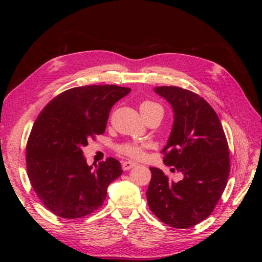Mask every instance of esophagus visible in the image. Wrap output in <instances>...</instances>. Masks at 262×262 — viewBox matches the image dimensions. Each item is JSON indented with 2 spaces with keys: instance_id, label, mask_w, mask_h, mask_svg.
Returning a JSON list of instances; mask_svg holds the SVG:
<instances>
[{
  "instance_id": "34e87169",
  "label": "esophagus",
  "mask_w": 262,
  "mask_h": 262,
  "mask_svg": "<svg viewBox=\"0 0 262 262\" xmlns=\"http://www.w3.org/2000/svg\"><path fill=\"white\" fill-rule=\"evenodd\" d=\"M136 165H137L136 163H132V162H123L122 163V169L123 170H129L132 167H134Z\"/></svg>"
}]
</instances>
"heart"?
<instances>
[{
    "label": "heart",
    "mask_w": 262,
    "mask_h": 262,
    "mask_svg": "<svg viewBox=\"0 0 262 262\" xmlns=\"http://www.w3.org/2000/svg\"><path fill=\"white\" fill-rule=\"evenodd\" d=\"M157 109L163 110L160 105L155 104L153 101L146 100L140 105V110L142 115L148 114L150 112H153V110H157ZM146 147L147 146L145 144H139V143H136V142H128V143H124L119 146L118 152L124 156L134 158V160H141V158H143L145 156Z\"/></svg>",
    "instance_id": "b5f03b06"
}]
</instances>
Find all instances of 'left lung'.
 <instances>
[{"label": "left lung", "instance_id": "8db88e82", "mask_svg": "<svg viewBox=\"0 0 262 262\" xmlns=\"http://www.w3.org/2000/svg\"><path fill=\"white\" fill-rule=\"evenodd\" d=\"M154 91L173 110L172 129L162 150L164 163L184 178L169 181L163 170L149 167L147 203L164 223L188 228L210 215L224 191L229 175L227 140L216 113L199 95L177 86Z\"/></svg>", "mask_w": 262, "mask_h": 262}]
</instances>
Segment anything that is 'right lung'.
Here are the masks:
<instances>
[{
  "instance_id": "1",
  "label": "right lung",
  "mask_w": 262,
  "mask_h": 262,
  "mask_svg": "<svg viewBox=\"0 0 262 262\" xmlns=\"http://www.w3.org/2000/svg\"><path fill=\"white\" fill-rule=\"evenodd\" d=\"M130 92L117 85L74 87L39 114L26 146L27 175L54 215L70 220L89 215L101 207L108 186L122 173L113 157L89 166L82 148L105 132L110 109Z\"/></svg>"
}]
</instances>
